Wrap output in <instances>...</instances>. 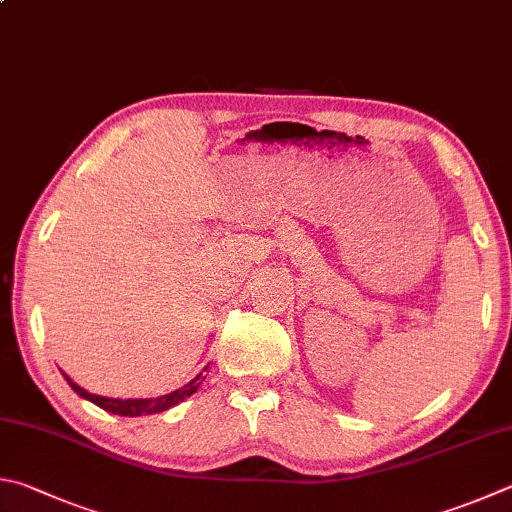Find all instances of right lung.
<instances>
[{"mask_svg": "<svg viewBox=\"0 0 512 512\" xmlns=\"http://www.w3.org/2000/svg\"><path fill=\"white\" fill-rule=\"evenodd\" d=\"M64 378H67V383L71 385L73 392H76L82 398H87V401H91L94 405L102 407L105 412L118 414V416H143V414H159V412L170 410V407H174V405H179L181 401H185V398L197 392L199 385L203 383V378H206V376L199 374L197 378H192L188 385H183L181 389H176V392L165 394L161 398H127V401H120V398H105V396H98V394H89L87 389H82L80 385L73 383V380L67 374H64Z\"/></svg>", "mask_w": 512, "mask_h": 512, "instance_id": "1", "label": "right lung"}]
</instances>
